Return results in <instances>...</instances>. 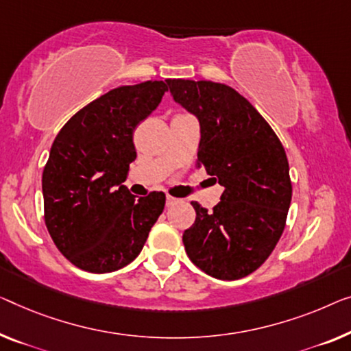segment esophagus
Listing matches in <instances>:
<instances>
[{
  "label": "esophagus",
  "instance_id": "esophagus-1",
  "mask_svg": "<svg viewBox=\"0 0 351 351\" xmlns=\"http://www.w3.org/2000/svg\"><path fill=\"white\" fill-rule=\"evenodd\" d=\"M180 200H178V198H175V197H170V195H167V200H165V205L167 206H173L175 203H178Z\"/></svg>",
  "mask_w": 351,
  "mask_h": 351
}]
</instances>
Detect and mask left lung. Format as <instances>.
<instances>
[{"label":"left lung","mask_w":351,"mask_h":351,"mask_svg":"<svg viewBox=\"0 0 351 351\" xmlns=\"http://www.w3.org/2000/svg\"><path fill=\"white\" fill-rule=\"evenodd\" d=\"M175 102L195 114L200 145L195 167L223 187L208 213L182 234L192 263L222 280L249 276L265 263L285 228L291 202L289 160L271 125L233 88L208 80H167Z\"/></svg>","instance_id":"8db88e82"}]
</instances>
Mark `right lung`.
<instances>
[{"instance_id": "right-lung-1", "label": "right lung", "mask_w": 351, "mask_h": 351, "mask_svg": "<svg viewBox=\"0 0 351 351\" xmlns=\"http://www.w3.org/2000/svg\"><path fill=\"white\" fill-rule=\"evenodd\" d=\"M165 82L119 86L77 112L42 173L44 219L60 252L88 273L121 269L142 252L165 193L135 198L123 182L137 158L134 130L159 106Z\"/></svg>"}]
</instances>
